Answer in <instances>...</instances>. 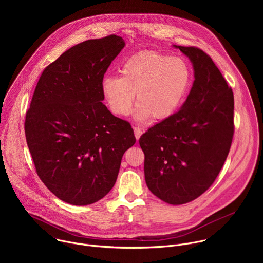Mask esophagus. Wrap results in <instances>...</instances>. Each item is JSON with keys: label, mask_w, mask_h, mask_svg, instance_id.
<instances>
[{"label": "esophagus", "mask_w": 263, "mask_h": 263, "mask_svg": "<svg viewBox=\"0 0 263 263\" xmlns=\"http://www.w3.org/2000/svg\"><path fill=\"white\" fill-rule=\"evenodd\" d=\"M134 130V135H135V138L136 139H139V137L142 135V133L144 132V130L142 128H139V127H134L133 128Z\"/></svg>", "instance_id": "obj_1"}]
</instances>
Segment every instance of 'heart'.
Masks as SVG:
<instances>
[{"label":"heart","mask_w":263,"mask_h":263,"mask_svg":"<svg viewBox=\"0 0 263 263\" xmlns=\"http://www.w3.org/2000/svg\"><path fill=\"white\" fill-rule=\"evenodd\" d=\"M121 76H106L101 83L103 99L112 114H130L136 92L133 117L146 122L164 120L176 114L189 92L192 72L180 57L143 51L130 57L120 68Z\"/></svg>","instance_id":"b5f03b06"}]
</instances>
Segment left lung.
<instances>
[{
    "label": "left lung",
    "mask_w": 263,
    "mask_h": 263,
    "mask_svg": "<svg viewBox=\"0 0 263 263\" xmlns=\"http://www.w3.org/2000/svg\"><path fill=\"white\" fill-rule=\"evenodd\" d=\"M193 63L195 81L180 110L139 138L146 186L172 205L194 201L212 185L230 151L234 97L210 56L174 46Z\"/></svg>",
    "instance_id": "left-lung-1"
}]
</instances>
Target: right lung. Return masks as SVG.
<instances>
[{
    "mask_svg": "<svg viewBox=\"0 0 263 263\" xmlns=\"http://www.w3.org/2000/svg\"><path fill=\"white\" fill-rule=\"evenodd\" d=\"M125 47L121 36L89 40L48 65L26 114L25 133L36 173L58 199L84 206L114 187L131 125L102 103L104 74Z\"/></svg>",
    "mask_w": 263,
    "mask_h": 263,
    "instance_id": "1",
    "label": "right lung"
}]
</instances>
